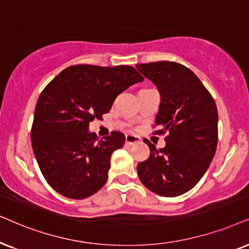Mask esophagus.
<instances>
[{
  "instance_id": "obj_1",
  "label": "esophagus",
  "mask_w": 249,
  "mask_h": 249,
  "mask_svg": "<svg viewBox=\"0 0 249 249\" xmlns=\"http://www.w3.org/2000/svg\"><path fill=\"white\" fill-rule=\"evenodd\" d=\"M125 140H126V143L133 144V143H137V142H140L141 139L139 138V137H137V135L126 134V137H125Z\"/></svg>"
}]
</instances>
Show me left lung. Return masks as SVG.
Masks as SVG:
<instances>
[{
	"instance_id": "8db88e82",
	"label": "left lung",
	"mask_w": 249,
	"mask_h": 249,
	"mask_svg": "<svg viewBox=\"0 0 249 249\" xmlns=\"http://www.w3.org/2000/svg\"><path fill=\"white\" fill-rule=\"evenodd\" d=\"M160 94L156 134L168 132L166 145L150 149L138 164V175L149 190L164 197L183 195L206 173L217 145V108L200 79L185 66L158 61L135 66ZM144 141V140H143Z\"/></svg>"
}]
</instances>
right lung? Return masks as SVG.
Here are the masks:
<instances>
[{"label": "right lung", "instance_id": "obj_1", "mask_svg": "<svg viewBox=\"0 0 249 249\" xmlns=\"http://www.w3.org/2000/svg\"><path fill=\"white\" fill-rule=\"evenodd\" d=\"M143 77L131 66L76 65L55 76L38 97L32 147L46 182L62 196L84 199L107 182L111 154L125 143L114 131L99 140L89 132L123 91Z\"/></svg>", "mask_w": 249, "mask_h": 249}]
</instances>
